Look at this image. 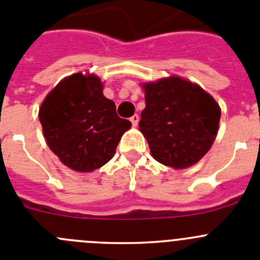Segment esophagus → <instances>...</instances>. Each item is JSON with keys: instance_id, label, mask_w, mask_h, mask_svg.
I'll return each instance as SVG.
<instances>
[{"instance_id": "34e87169", "label": "esophagus", "mask_w": 260, "mask_h": 260, "mask_svg": "<svg viewBox=\"0 0 260 260\" xmlns=\"http://www.w3.org/2000/svg\"><path fill=\"white\" fill-rule=\"evenodd\" d=\"M130 121H132L133 126H137L138 122H139V116H138V114H134V116L130 118Z\"/></svg>"}]
</instances>
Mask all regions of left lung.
<instances>
[{"label":"left lung","mask_w":260,"mask_h":260,"mask_svg":"<svg viewBox=\"0 0 260 260\" xmlns=\"http://www.w3.org/2000/svg\"><path fill=\"white\" fill-rule=\"evenodd\" d=\"M142 86L146 108L139 128L153 158L173 169L199 162L218 134L220 108L215 99L199 85L178 76Z\"/></svg>","instance_id":"left-lung-1"}]
</instances>
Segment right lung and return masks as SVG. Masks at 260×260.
I'll return each mask as SVG.
<instances>
[{
    "instance_id": "right-lung-1",
    "label": "right lung",
    "mask_w": 260,
    "mask_h": 260,
    "mask_svg": "<svg viewBox=\"0 0 260 260\" xmlns=\"http://www.w3.org/2000/svg\"><path fill=\"white\" fill-rule=\"evenodd\" d=\"M40 122L47 146L75 171L90 173L114 156L121 137L132 127L116 113L114 102L103 95L95 75L66 77L45 98Z\"/></svg>"
}]
</instances>
